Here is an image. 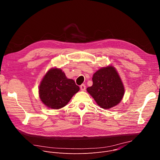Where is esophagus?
<instances>
[{
	"label": "esophagus",
	"mask_w": 160,
	"mask_h": 160,
	"mask_svg": "<svg viewBox=\"0 0 160 160\" xmlns=\"http://www.w3.org/2000/svg\"><path fill=\"white\" fill-rule=\"evenodd\" d=\"M80 87V90H81L82 91H85V90L86 87H85V85L84 84H82V85H81Z\"/></svg>",
	"instance_id": "34e87169"
}]
</instances>
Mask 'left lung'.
<instances>
[{"label": "left lung", "instance_id": "1", "mask_svg": "<svg viewBox=\"0 0 160 160\" xmlns=\"http://www.w3.org/2000/svg\"><path fill=\"white\" fill-rule=\"evenodd\" d=\"M93 84L87 88L98 106L108 109L118 104L122 100L125 88L121 78L112 65L102 67L92 77Z\"/></svg>", "mask_w": 160, "mask_h": 160}]
</instances>
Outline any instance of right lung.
Instances as JSON below:
<instances>
[{"instance_id": "add662e5", "label": "right lung", "mask_w": 160, "mask_h": 160, "mask_svg": "<svg viewBox=\"0 0 160 160\" xmlns=\"http://www.w3.org/2000/svg\"><path fill=\"white\" fill-rule=\"evenodd\" d=\"M80 87L66 77L61 69L51 68L43 76L38 87L41 101L49 108L58 109L65 106Z\"/></svg>"}]
</instances>
